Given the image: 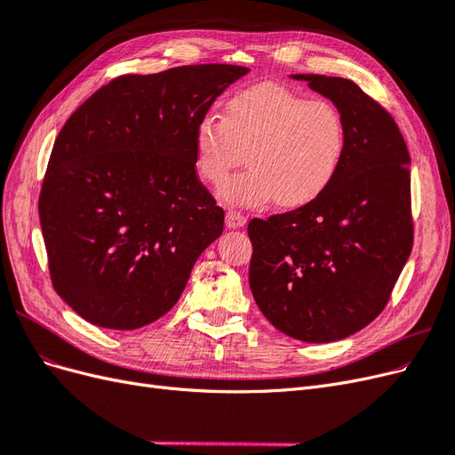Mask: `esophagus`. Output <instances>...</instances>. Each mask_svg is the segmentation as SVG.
Masks as SVG:
<instances>
[{
  "label": "esophagus",
  "mask_w": 455,
  "mask_h": 455,
  "mask_svg": "<svg viewBox=\"0 0 455 455\" xmlns=\"http://www.w3.org/2000/svg\"><path fill=\"white\" fill-rule=\"evenodd\" d=\"M244 224H246V216H244L243 212L233 211V209L226 212V226H228V228L235 229V228H243Z\"/></svg>",
  "instance_id": "esophagus-1"
}]
</instances>
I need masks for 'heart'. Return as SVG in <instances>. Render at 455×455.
<instances>
[{
  "label": "heart",
  "mask_w": 455,
  "mask_h": 455,
  "mask_svg": "<svg viewBox=\"0 0 455 455\" xmlns=\"http://www.w3.org/2000/svg\"><path fill=\"white\" fill-rule=\"evenodd\" d=\"M196 167L211 186L239 204L273 197L284 209L319 199L332 186L347 149V127L338 106L279 84H258L228 99L224 117L203 116L194 132Z\"/></svg>",
  "instance_id": "obj_1"
}]
</instances>
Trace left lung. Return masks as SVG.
<instances>
[{"label":"left lung","mask_w":455,"mask_h":455,"mask_svg":"<svg viewBox=\"0 0 455 455\" xmlns=\"http://www.w3.org/2000/svg\"><path fill=\"white\" fill-rule=\"evenodd\" d=\"M346 119L347 149L324 194L249 224L251 291L286 336L326 343L387 306L414 243L410 156L395 119L351 79L296 74Z\"/></svg>","instance_id":"8db88e82"}]
</instances>
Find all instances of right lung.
I'll use <instances>...</instances> for the list:
<instances>
[{
  "label": "right lung",
  "instance_id": "1",
  "mask_svg": "<svg viewBox=\"0 0 455 455\" xmlns=\"http://www.w3.org/2000/svg\"><path fill=\"white\" fill-rule=\"evenodd\" d=\"M249 68L121 76L64 123L39 194L57 294L85 321L134 330L184 292L224 211L196 172L197 121Z\"/></svg>",
  "mask_w": 455,
  "mask_h": 455
}]
</instances>
